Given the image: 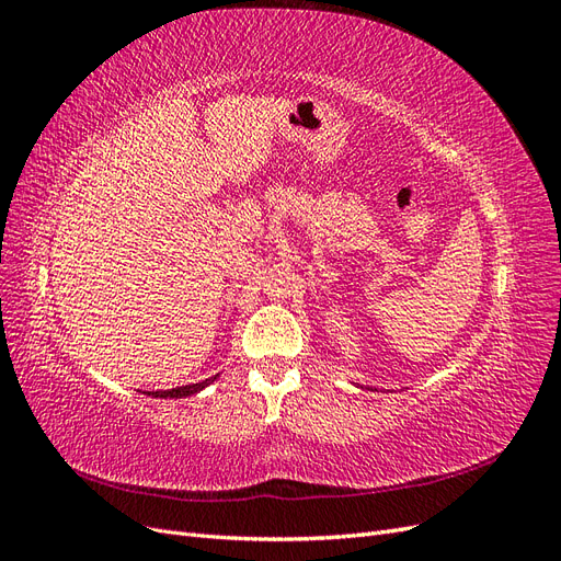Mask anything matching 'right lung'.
Segmentation results:
<instances>
[{
  "mask_svg": "<svg viewBox=\"0 0 561 561\" xmlns=\"http://www.w3.org/2000/svg\"><path fill=\"white\" fill-rule=\"evenodd\" d=\"M217 377H219V375H215V377H210V379H206V381L190 383V386H178V388H171V390H149L147 396H151V398H186V396L198 393V390H203L208 383H213Z\"/></svg>",
  "mask_w": 561,
  "mask_h": 561,
  "instance_id": "obj_1",
  "label": "right lung"
}]
</instances>
